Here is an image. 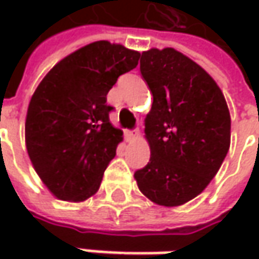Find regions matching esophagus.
<instances>
[{"label":"esophagus","instance_id":"obj_1","mask_svg":"<svg viewBox=\"0 0 259 259\" xmlns=\"http://www.w3.org/2000/svg\"><path fill=\"white\" fill-rule=\"evenodd\" d=\"M128 140H138L140 138V130H133V131H128L126 133Z\"/></svg>","mask_w":259,"mask_h":259}]
</instances>
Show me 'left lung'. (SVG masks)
<instances>
[{
    "label": "left lung",
    "instance_id": "left-lung-1",
    "mask_svg": "<svg viewBox=\"0 0 259 259\" xmlns=\"http://www.w3.org/2000/svg\"><path fill=\"white\" fill-rule=\"evenodd\" d=\"M140 72L153 94L145 118L150 163L134 174L141 193L180 206L210 183L231 145V115L212 76L174 49L141 55Z\"/></svg>",
    "mask_w": 259,
    "mask_h": 259
}]
</instances>
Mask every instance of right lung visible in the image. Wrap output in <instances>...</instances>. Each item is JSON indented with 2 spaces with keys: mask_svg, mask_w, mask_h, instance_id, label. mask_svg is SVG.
Instances as JSON below:
<instances>
[{
  "mask_svg": "<svg viewBox=\"0 0 259 259\" xmlns=\"http://www.w3.org/2000/svg\"><path fill=\"white\" fill-rule=\"evenodd\" d=\"M140 53L95 41L60 60L37 86L25 118V145L34 170L60 200L94 196L116 154L122 131L109 122L106 95L138 65Z\"/></svg>",
  "mask_w": 259,
  "mask_h": 259,
  "instance_id": "right-lung-1",
  "label": "right lung"
}]
</instances>
